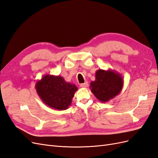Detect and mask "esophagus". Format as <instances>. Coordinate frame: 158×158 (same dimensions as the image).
Masks as SVG:
<instances>
[{
  "mask_svg": "<svg viewBox=\"0 0 158 158\" xmlns=\"http://www.w3.org/2000/svg\"><path fill=\"white\" fill-rule=\"evenodd\" d=\"M88 82L80 84V87H81V88H88Z\"/></svg>",
  "mask_w": 158,
  "mask_h": 158,
  "instance_id": "obj_1",
  "label": "esophagus"
}]
</instances>
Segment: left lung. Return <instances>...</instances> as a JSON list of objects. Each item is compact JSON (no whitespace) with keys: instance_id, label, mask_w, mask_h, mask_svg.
Here are the masks:
<instances>
[{"instance_id":"obj_1","label":"left lung","mask_w":158,"mask_h":158,"mask_svg":"<svg viewBox=\"0 0 158 158\" xmlns=\"http://www.w3.org/2000/svg\"><path fill=\"white\" fill-rule=\"evenodd\" d=\"M123 84V78L117 71L99 69L95 72V80L91 82L89 88L95 98L106 103L121 92Z\"/></svg>"}]
</instances>
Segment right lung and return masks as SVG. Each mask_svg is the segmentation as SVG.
<instances>
[{
  "mask_svg": "<svg viewBox=\"0 0 158 158\" xmlns=\"http://www.w3.org/2000/svg\"><path fill=\"white\" fill-rule=\"evenodd\" d=\"M35 88L40 99L49 107L57 110L67 109L78 88L66 82L60 76L45 74L37 81Z\"/></svg>",
  "mask_w": 158,
  "mask_h": 158,
  "instance_id": "obj_1",
  "label": "right lung"
}]
</instances>
